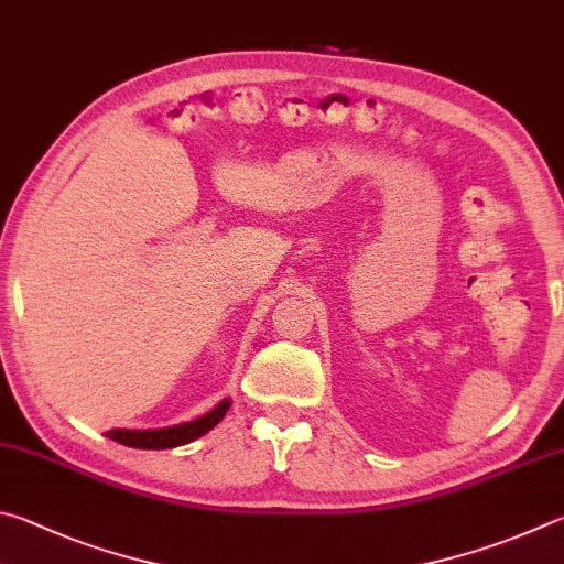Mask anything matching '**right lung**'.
<instances>
[{"label": "right lung", "instance_id": "1", "mask_svg": "<svg viewBox=\"0 0 564 564\" xmlns=\"http://www.w3.org/2000/svg\"><path fill=\"white\" fill-rule=\"evenodd\" d=\"M231 402L229 399H221V402L199 419H192V422L165 426V429H110L106 432L108 438L118 442L122 446L132 448H150V452H160V448H175L182 444H189L194 438H199L209 432V429L217 426L224 414L229 412Z\"/></svg>", "mask_w": 564, "mask_h": 564}]
</instances>
